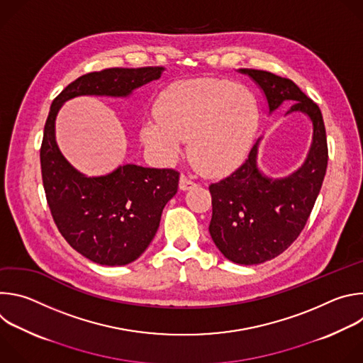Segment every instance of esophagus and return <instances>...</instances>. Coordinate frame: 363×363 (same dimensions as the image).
I'll list each match as a JSON object with an SVG mask.
<instances>
[{"label":"esophagus","mask_w":363,"mask_h":363,"mask_svg":"<svg viewBox=\"0 0 363 363\" xmlns=\"http://www.w3.org/2000/svg\"><path fill=\"white\" fill-rule=\"evenodd\" d=\"M196 184L194 182V181H191L186 175H181V178H179V189H182V191H186V189H189V188H192V186H195Z\"/></svg>","instance_id":"1"}]
</instances>
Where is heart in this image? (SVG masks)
Masks as SVG:
<instances>
[{
    "label": "heart",
    "mask_w": 363,
    "mask_h": 363,
    "mask_svg": "<svg viewBox=\"0 0 363 363\" xmlns=\"http://www.w3.org/2000/svg\"><path fill=\"white\" fill-rule=\"evenodd\" d=\"M157 118L143 123V143L172 160L189 140L192 164L206 175L238 167L252 143L260 106L255 96L233 82L198 77L172 83L160 96Z\"/></svg>",
    "instance_id": "heart-1"
}]
</instances>
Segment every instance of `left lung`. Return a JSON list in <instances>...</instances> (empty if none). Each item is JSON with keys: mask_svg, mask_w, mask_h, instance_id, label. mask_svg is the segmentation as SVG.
Masks as SVG:
<instances>
[{"mask_svg": "<svg viewBox=\"0 0 363 363\" xmlns=\"http://www.w3.org/2000/svg\"><path fill=\"white\" fill-rule=\"evenodd\" d=\"M238 72L251 77L263 90L269 113L279 109L283 101H293L286 115L300 112L313 123L307 157L289 177L270 178L258 169L257 155L262 142L258 138L238 169L210 185L213 241L230 262L252 266L281 254L304 228L325 179L328 140L319 106L290 79L264 70Z\"/></svg>", "mask_w": 363, "mask_h": 363, "instance_id": "8db88e82", "label": "left lung"}]
</instances>
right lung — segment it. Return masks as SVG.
Here are the masks:
<instances>
[{"instance_id": "1", "label": "right lung", "mask_w": 363, "mask_h": 363, "mask_svg": "<svg viewBox=\"0 0 363 363\" xmlns=\"http://www.w3.org/2000/svg\"><path fill=\"white\" fill-rule=\"evenodd\" d=\"M164 70L115 67L87 73L51 103L40 149L47 203L65 240L93 263L125 266L140 257L158 231L164 206L178 191L179 174L126 164L108 175L86 177L57 146V113L77 96L128 97L158 80Z\"/></svg>"}]
</instances>
